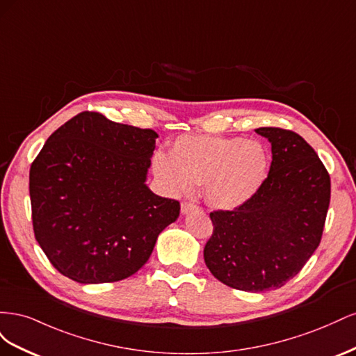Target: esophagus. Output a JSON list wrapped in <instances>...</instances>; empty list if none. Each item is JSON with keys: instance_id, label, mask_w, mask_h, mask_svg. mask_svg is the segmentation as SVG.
Wrapping results in <instances>:
<instances>
[{"instance_id": "esophagus-1", "label": "esophagus", "mask_w": 356, "mask_h": 356, "mask_svg": "<svg viewBox=\"0 0 356 356\" xmlns=\"http://www.w3.org/2000/svg\"><path fill=\"white\" fill-rule=\"evenodd\" d=\"M197 207L195 203H191V202H184L181 204V212L182 213H188V212H191V211H195Z\"/></svg>"}]
</instances>
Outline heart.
<instances>
[{
  "label": "heart",
  "mask_w": 356,
  "mask_h": 356,
  "mask_svg": "<svg viewBox=\"0 0 356 356\" xmlns=\"http://www.w3.org/2000/svg\"><path fill=\"white\" fill-rule=\"evenodd\" d=\"M266 147L239 136L181 135L169 154L156 153V177L175 195L202 184L203 197L215 209H236L251 200L268 174Z\"/></svg>",
  "instance_id": "heart-1"
}]
</instances>
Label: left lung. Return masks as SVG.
Instances as JSON below:
<instances>
[{"label": "left lung", "instance_id": "obj_1", "mask_svg": "<svg viewBox=\"0 0 356 356\" xmlns=\"http://www.w3.org/2000/svg\"><path fill=\"white\" fill-rule=\"evenodd\" d=\"M255 132L272 144L270 170L251 200L209 213L213 230L203 257L222 284L261 293L284 286L319 246L331 179L298 134L281 127Z\"/></svg>", "mask_w": 356, "mask_h": 356}]
</instances>
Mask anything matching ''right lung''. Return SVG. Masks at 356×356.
Instances as JSON below:
<instances>
[{
  "instance_id": "1",
  "label": "right lung",
  "mask_w": 356,
  "mask_h": 356,
  "mask_svg": "<svg viewBox=\"0 0 356 356\" xmlns=\"http://www.w3.org/2000/svg\"><path fill=\"white\" fill-rule=\"evenodd\" d=\"M157 136L95 111L49 136L31 165L29 196L35 239L59 273L108 284L147 263L179 215L178 200L145 186Z\"/></svg>"
}]
</instances>
